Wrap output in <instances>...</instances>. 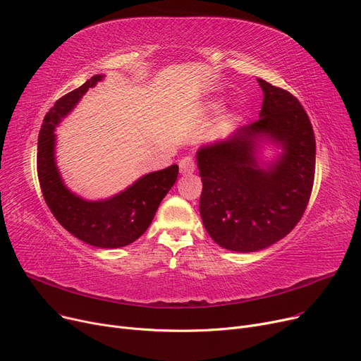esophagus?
Segmentation results:
<instances>
[{
	"label": "esophagus",
	"instance_id": "esophagus-1",
	"mask_svg": "<svg viewBox=\"0 0 361 361\" xmlns=\"http://www.w3.org/2000/svg\"><path fill=\"white\" fill-rule=\"evenodd\" d=\"M180 174H183V176H188V174H192L193 171L196 169V164H195V159L193 158H190V157H185V158H183L181 161H180Z\"/></svg>",
	"mask_w": 361,
	"mask_h": 361
}]
</instances>
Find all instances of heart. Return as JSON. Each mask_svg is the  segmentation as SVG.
<instances>
[{
    "instance_id": "b5f03b06",
    "label": "heart",
    "mask_w": 361,
    "mask_h": 361,
    "mask_svg": "<svg viewBox=\"0 0 361 361\" xmlns=\"http://www.w3.org/2000/svg\"><path fill=\"white\" fill-rule=\"evenodd\" d=\"M212 108H215V109H216V108H219V102H215V104H212Z\"/></svg>"
}]
</instances>
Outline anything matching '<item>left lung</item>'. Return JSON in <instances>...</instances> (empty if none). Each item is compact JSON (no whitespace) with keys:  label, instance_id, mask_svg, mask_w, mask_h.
I'll return each instance as SVG.
<instances>
[{"label":"left lung","instance_id":"1","mask_svg":"<svg viewBox=\"0 0 361 361\" xmlns=\"http://www.w3.org/2000/svg\"><path fill=\"white\" fill-rule=\"evenodd\" d=\"M259 120L196 152L203 183L199 211L221 247L252 253L286 237L306 211L316 162L314 133L301 104L287 90L257 79ZM274 145V159L262 158Z\"/></svg>","mask_w":361,"mask_h":361}]
</instances>
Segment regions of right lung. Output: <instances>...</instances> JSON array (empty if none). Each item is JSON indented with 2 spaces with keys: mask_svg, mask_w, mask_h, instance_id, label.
Here are the masks:
<instances>
[{
  "mask_svg": "<svg viewBox=\"0 0 361 361\" xmlns=\"http://www.w3.org/2000/svg\"><path fill=\"white\" fill-rule=\"evenodd\" d=\"M104 78L94 74L56 101L47 114L37 139V177L49 211L70 234L93 247L118 249L149 228L162 199L176 184L178 165L142 176L123 192L101 200H87L66 185L55 159V128Z\"/></svg>",
  "mask_w": 361,
  "mask_h": 361,
  "instance_id": "1",
  "label": "right lung"
}]
</instances>
